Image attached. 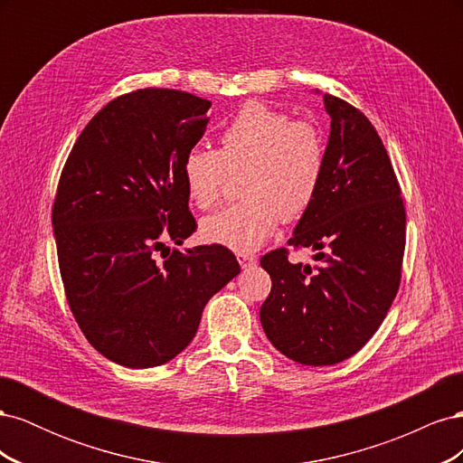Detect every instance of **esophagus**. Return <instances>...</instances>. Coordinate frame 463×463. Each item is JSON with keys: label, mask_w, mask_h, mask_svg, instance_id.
<instances>
[{"label": "esophagus", "mask_w": 463, "mask_h": 463, "mask_svg": "<svg viewBox=\"0 0 463 463\" xmlns=\"http://www.w3.org/2000/svg\"><path fill=\"white\" fill-rule=\"evenodd\" d=\"M237 260H240L241 269H247V266L257 264V257L255 255H249V253H237Z\"/></svg>", "instance_id": "34e87169"}]
</instances>
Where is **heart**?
<instances>
[{
	"mask_svg": "<svg viewBox=\"0 0 463 463\" xmlns=\"http://www.w3.org/2000/svg\"><path fill=\"white\" fill-rule=\"evenodd\" d=\"M325 141L309 121H291L282 109L245 104L220 135V148L193 146L181 177L194 206L210 208L228 175L241 172V194L201 222L208 243L240 253L259 249L284 220H298L317 197L325 174Z\"/></svg>",
	"mask_w": 463,
	"mask_h": 463,
	"instance_id": "obj_1",
	"label": "heart"
}]
</instances>
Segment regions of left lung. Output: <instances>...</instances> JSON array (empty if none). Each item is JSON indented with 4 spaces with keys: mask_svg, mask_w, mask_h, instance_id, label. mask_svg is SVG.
<instances>
[{
    "mask_svg": "<svg viewBox=\"0 0 463 463\" xmlns=\"http://www.w3.org/2000/svg\"><path fill=\"white\" fill-rule=\"evenodd\" d=\"M330 116L325 174L288 241L315 250L293 264L288 249L260 259L272 278L260 325L279 354L335 365L357 354L394 301L405 249V208L388 152L363 111L325 94Z\"/></svg>",
    "mask_w": 463,
    "mask_h": 463,
    "instance_id": "obj_1",
    "label": "left lung"
}]
</instances>
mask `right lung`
Instances as JSON below:
<instances>
[{"instance_id":"add662e5","label":"right lung","mask_w":463,"mask_h":463,"mask_svg":"<svg viewBox=\"0 0 463 463\" xmlns=\"http://www.w3.org/2000/svg\"><path fill=\"white\" fill-rule=\"evenodd\" d=\"M210 106L172 89L118 96L63 165L52 223L67 303L90 345L118 365L158 367L184 352L208 299L241 270L222 245L165 247L197 230L181 162Z\"/></svg>"}]
</instances>
